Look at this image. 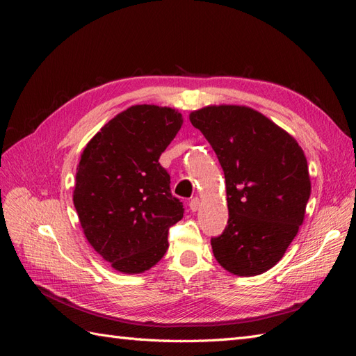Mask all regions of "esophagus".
Segmentation results:
<instances>
[{
	"label": "esophagus",
	"instance_id": "esophagus-1",
	"mask_svg": "<svg viewBox=\"0 0 356 356\" xmlns=\"http://www.w3.org/2000/svg\"><path fill=\"white\" fill-rule=\"evenodd\" d=\"M188 207H190V209H191L193 212L197 211V209H199V207H200V200H199L197 197H193V199L190 200V204H188Z\"/></svg>",
	"mask_w": 356,
	"mask_h": 356
}]
</instances>
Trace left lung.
Segmentation results:
<instances>
[{"label":"left lung","instance_id":"obj_1","mask_svg":"<svg viewBox=\"0 0 356 356\" xmlns=\"http://www.w3.org/2000/svg\"><path fill=\"white\" fill-rule=\"evenodd\" d=\"M218 157L229 221L211 238L217 261L233 275L255 276L284 257L310 197L307 160L296 139L248 106H207L190 114Z\"/></svg>","mask_w":356,"mask_h":356}]
</instances>
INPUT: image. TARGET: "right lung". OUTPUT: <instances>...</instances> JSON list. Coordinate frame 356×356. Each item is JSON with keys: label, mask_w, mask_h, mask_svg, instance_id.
Listing matches in <instances>:
<instances>
[{"label": "right lung", "mask_w": 356, "mask_h": 356, "mask_svg": "<svg viewBox=\"0 0 356 356\" xmlns=\"http://www.w3.org/2000/svg\"><path fill=\"white\" fill-rule=\"evenodd\" d=\"M182 124L166 106L134 105L86 145L74 207L86 239L118 272L143 273L168 250V233L184 208L159 163Z\"/></svg>", "instance_id": "add662e5"}]
</instances>
